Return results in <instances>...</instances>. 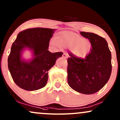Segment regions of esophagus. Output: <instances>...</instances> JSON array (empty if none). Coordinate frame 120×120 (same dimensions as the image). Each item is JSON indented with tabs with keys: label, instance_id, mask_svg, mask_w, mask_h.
<instances>
[{
	"label": "esophagus",
	"instance_id": "34e87169",
	"mask_svg": "<svg viewBox=\"0 0 120 120\" xmlns=\"http://www.w3.org/2000/svg\"><path fill=\"white\" fill-rule=\"evenodd\" d=\"M68 56L66 54H65V53H64V54H63V58H65V59H66L68 58Z\"/></svg>",
	"mask_w": 120,
	"mask_h": 120
}]
</instances>
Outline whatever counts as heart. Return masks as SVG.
<instances>
[{
	"instance_id": "b5f03b06",
	"label": "heart",
	"mask_w": 120,
	"mask_h": 120,
	"mask_svg": "<svg viewBox=\"0 0 120 120\" xmlns=\"http://www.w3.org/2000/svg\"><path fill=\"white\" fill-rule=\"evenodd\" d=\"M53 46L70 48L72 53L79 58H84L90 52L91 44L87 39H84L78 34L71 31H62L51 41Z\"/></svg>"
}]
</instances>
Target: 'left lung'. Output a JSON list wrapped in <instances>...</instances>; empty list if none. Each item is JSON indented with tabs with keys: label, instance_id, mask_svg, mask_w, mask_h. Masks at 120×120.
Instances as JSON below:
<instances>
[{
	"label": "left lung",
	"instance_id": "obj_1",
	"mask_svg": "<svg viewBox=\"0 0 120 120\" xmlns=\"http://www.w3.org/2000/svg\"><path fill=\"white\" fill-rule=\"evenodd\" d=\"M80 34L90 40L92 48L85 59L70 53L68 82L76 91L89 95L100 90L109 81L112 71L111 53L104 38L92 33Z\"/></svg>",
	"mask_w": 120,
	"mask_h": 120
}]
</instances>
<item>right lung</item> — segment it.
I'll use <instances>...</instances> for the list:
<instances>
[{
	"instance_id": "1",
	"label": "right lung",
	"mask_w": 120,
	"mask_h": 120,
	"mask_svg": "<svg viewBox=\"0 0 120 120\" xmlns=\"http://www.w3.org/2000/svg\"><path fill=\"white\" fill-rule=\"evenodd\" d=\"M56 29L36 28L20 32L12 44L8 59V66L15 83L24 90L34 91L44 87L48 79V71L63 53L48 50L49 41ZM32 51L33 58L22 60L23 50Z\"/></svg>"
}]
</instances>
